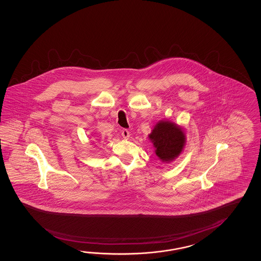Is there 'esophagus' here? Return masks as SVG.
Listing matches in <instances>:
<instances>
[{"label":"esophagus","mask_w":261,"mask_h":261,"mask_svg":"<svg viewBox=\"0 0 261 261\" xmlns=\"http://www.w3.org/2000/svg\"><path fill=\"white\" fill-rule=\"evenodd\" d=\"M122 137H124V139H128L129 137H130V133H129L128 130H126V129H124V130H122Z\"/></svg>","instance_id":"esophagus-1"}]
</instances>
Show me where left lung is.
I'll list each match as a JSON object with an SVG mask.
<instances>
[{
  "label": "left lung",
  "instance_id": "left-lung-1",
  "mask_svg": "<svg viewBox=\"0 0 261 261\" xmlns=\"http://www.w3.org/2000/svg\"><path fill=\"white\" fill-rule=\"evenodd\" d=\"M148 138L156 156L164 163L172 162L178 158L186 145L184 128L169 120L158 121Z\"/></svg>",
  "mask_w": 261,
  "mask_h": 261
}]
</instances>
